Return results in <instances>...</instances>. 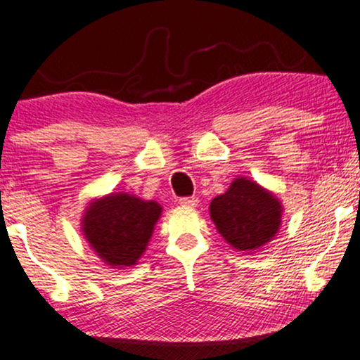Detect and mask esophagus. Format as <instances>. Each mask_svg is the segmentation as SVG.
<instances>
[{"mask_svg":"<svg viewBox=\"0 0 360 360\" xmlns=\"http://www.w3.org/2000/svg\"><path fill=\"white\" fill-rule=\"evenodd\" d=\"M179 202L183 206H198V202H199V199L198 198H194V196H189V198H181L179 199Z\"/></svg>","mask_w":360,"mask_h":360,"instance_id":"1","label":"esophagus"}]
</instances>
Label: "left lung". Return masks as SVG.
I'll list each match as a JSON object with an SVG mask.
<instances>
[{"label": "left lung", "instance_id": "8db88e82", "mask_svg": "<svg viewBox=\"0 0 360 360\" xmlns=\"http://www.w3.org/2000/svg\"><path fill=\"white\" fill-rule=\"evenodd\" d=\"M219 235L240 251L257 250L271 240L281 223V206L274 194L253 181L235 179L210 205Z\"/></svg>", "mask_w": 360, "mask_h": 360}]
</instances>
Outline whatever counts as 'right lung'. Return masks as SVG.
I'll return each mask as SVG.
<instances>
[{"label": "right lung", "mask_w": 360, "mask_h": 360, "mask_svg": "<svg viewBox=\"0 0 360 360\" xmlns=\"http://www.w3.org/2000/svg\"><path fill=\"white\" fill-rule=\"evenodd\" d=\"M161 206L129 194H110L89 206L84 233L98 257L114 266H132L144 253Z\"/></svg>", "instance_id": "obj_1"}]
</instances>
